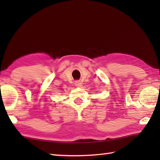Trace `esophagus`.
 I'll return each instance as SVG.
<instances>
[{"label":"esophagus","mask_w":160,"mask_h":160,"mask_svg":"<svg viewBox=\"0 0 160 160\" xmlns=\"http://www.w3.org/2000/svg\"><path fill=\"white\" fill-rule=\"evenodd\" d=\"M81 84H82V82H81L79 80L76 81V82H75V85H76V87H80Z\"/></svg>","instance_id":"34e87169"}]
</instances>
